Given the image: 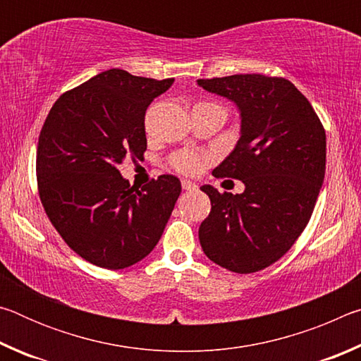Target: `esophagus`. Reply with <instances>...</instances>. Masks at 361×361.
<instances>
[{"mask_svg": "<svg viewBox=\"0 0 361 361\" xmlns=\"http://www.w3.org/2000/svg\"><path fill=\"white\" fill-rule=\"evenodd\" d=\"M181 186H183V189H185V191H195V189H197V185H195V183H192V181H189V180H183Z\"/></svg>", "mask_w": 361, "mask_h": 361, "instance_id": "obj_1", "label": "esophagus"}]
</instances>
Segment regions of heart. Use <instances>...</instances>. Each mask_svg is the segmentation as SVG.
<instances>
[{"label": "heart", "instance_id": "heart-1", "mask_svg": "<svg viewBox=\"0 0 361 361\" xmlns=\"http://www.w3.org/2000/svg\"><path fill=\"white\" fill-rule=\"evenodd\" d=\"M210 161L209 154H202V152L185 149L175 152L170 159V164L176 170V172L185 175H195L199 173L207 162Z\"/></svg>", "mask_w": 361, "mask_h": 361}]
</instances>
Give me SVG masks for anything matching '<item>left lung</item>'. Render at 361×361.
Masks as SVG:
<instances>
[{"label": "left lung", "instance_id": "8db88e82", "mask_svg": "<svg viewBox=\"0 0 361 361\" xmlns=\"http://www.w3.org/2000/svg\"><path fill=\"white\" fill-rule=\"evenodd\" d=\"M197 84L239 108L240 138L213 175L245 185L242 194L200 188L212 202L199 228L200 245L228 271L258 272L288 252L312 216L325 178V129L285 78L253 73Z\"/></svg>", "mask_w": 361, "mask_h": 361}]
</instances>
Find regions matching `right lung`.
Here are the masks:
<instances>
[{"label": "right lung", "instance_id": "add662e5", "mask_svg": "<svg viewBox=\"0 0 361 361\" xmlns=\"http://www.w3.org/2000/svg\"><path fill=\"white\" fill-rule=\"evenodd\" d=\"M173 78L100 73L59 97L36 151L41 204L73 252L105 269H124L148 256L169 221L181 183L161 175L142 189L118 170L146 151L145 113Z\"/></svg>", "mask_w": 361, "mask_h": 361}]
</instances>
